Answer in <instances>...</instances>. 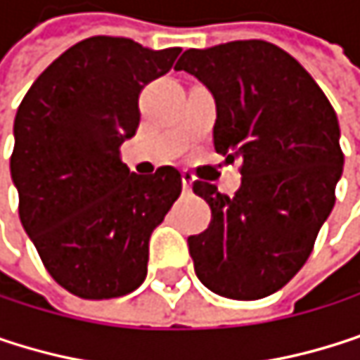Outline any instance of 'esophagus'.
Here are the masks:
<instances>
[{"label":"esophagus","mask_w":360,"mask_h":360,"mask_svg":"<svg viewBox=\"0 0 360 360\" xmlns=\"http://www.w3.org/2000/svg\"><path fill=\"white\" fill-rule=\"evenodd\" d=\"M181 181H184V190H186V192H192L194 174H192V172H188V170H184V174H181Z\"/></svg>","instance_id":"1"}]
</instances>
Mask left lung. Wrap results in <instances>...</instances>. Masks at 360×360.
Masks as SVG:
<instances>
[{"label":"left lung","mask_w":360,"mask_h":360,"mask_svg":"<svg viewBox=\"0 0 360 360\" xmlns=\"http://www.w3.org/2000/svg\"><path fill=\"white\" fill-rule=\"evenodd\" d=\"M174 69L211 90L215 149L243 162L232 198L194 184L211 207L209 228L188 238L196 276L221 297L272 295L302 270L335 205L344 166L338 115L312 75L270 41L192 48Z\"/></svg>","instance_id":"obj_1"}]
</instances>
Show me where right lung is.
Listing matches in <instances>:
<instances>
[{
    "mask_svg": "<svg viewBox=\"0 0 360 360\" xmlns=\"http://www.w3.org/2000/svg\"><path fill=\"white\" fill-rule=\"evenodd\" d=\"M181 48L149 50L96 35L65 50L29 88L14 120L18 215L50 276L84 300L134 291L149 236L181 194V172L128 170L120 147L136 132L139 94Z\"/></svg>",
    "mask_w": 360,
    "mask_h": 360,
    "instance_id": "1",
    "label": "right lung"
}]
</instances>
